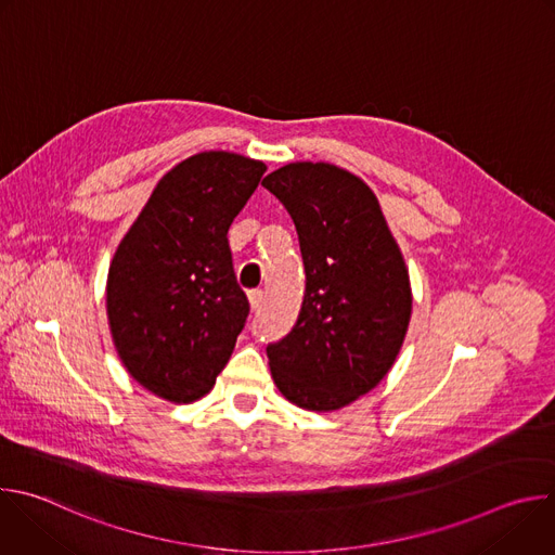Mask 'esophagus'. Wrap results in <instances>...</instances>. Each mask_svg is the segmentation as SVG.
<instances>
[{
	"instance_id": "1",
	"label": "esophagus",
	"mask_w": 555,
	"mask_h": 555,
	"mask_svg": "<svg viewBox=\"0 0 555 555\" xmlns=\"http://www.w3.org/2000/svg\"><path fill=\"white\" fill-rule=\"evenodd\" d=\"M248 298H250L253 309H259L261 302H263V289H250V292H248Z\"/></svg>"
}]
</instances>
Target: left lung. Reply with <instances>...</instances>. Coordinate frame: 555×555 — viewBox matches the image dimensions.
Returning a JSON list of instances; mask_svg holds the SVG:
<instances>
[{
  "instance_id": "obj_1",
  "label": "left lung",
  "mask_w": 555,
  "mask_h": 555,
  "mask_svg": "<svg viewBox=\"0 0 555 555\" xmlns=\"http://www.w3.org/2000/svg\"><path fill=\"white\" fill-rule=\"evenodd\" d=\"M289 212L305 266L292 332L268 345L274 384L307 411H338L375 388L398 358L413 309L409 270L373 191L325 163L263 180Z\"/></svg>"
}]
</instances>
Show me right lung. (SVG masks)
Listing matches in <instances>:
<instances>
[{
  "instance_id": "right-lung-1",
  "label": "right lung",
  "mask_w": 555,
  "mask_h": 555,
  "mask_svg": "<svg viewBox=\"0 0 555 555\" xmlns=\"http://www.w3.org/2000/svg\"><path fill=\"white\" fill-rule=\"evenodd\" d=\"M266 165L206 151L169 171L120 242L107 276L116 351L151 392L178 404L206 395L246 327L228 228Z\"/></svg>"
}]
</instances>
